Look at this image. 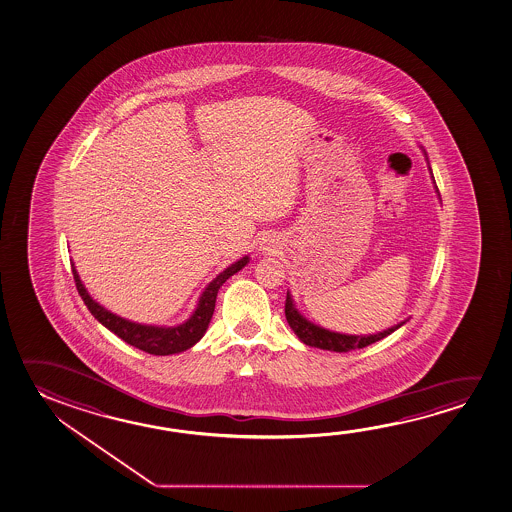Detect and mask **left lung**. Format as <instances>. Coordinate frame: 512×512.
I'll return each mask as SVG.
<instances>
[{
  "instance_id": "left-lung-1",
  "label": "left lung",
  "mask_w": 512,
  "mask_h": 512,
  "mask_svg": "<svg viewBox=\"0 0 512 512\" xmlns=\"http://www.w3.org/2000/svg\"><path fill=\"white\" fill-rule=\"evenodd\" d=\"M434 179V176H432ZM434 188H436V194H438V187H436V181H434ZM441 199V197H439ZM284 315L288 320V325L292 327L293 333L297 334V338L306 343L309 347H317V349L331 350V352H349V350L363 349L372 345L375 341L386 338L388 334L395 333L398 327L406 324L407 320L400 322V324L393 325L386 331L375 334H341L324 329L320 325L309 322L308 318L304 317L299 313V309L293 302L292 295L290 292L286 293V304H284Z\"/></svg>"
}]
</instances>
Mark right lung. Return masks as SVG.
I'll list each match as a JSON object with an SVG mask.
<instances>
[{
	"label": "right lung",
	"mask_w": 512,
	"mask_h": 512,
	"mask_svg": "<svg viewBox=\"0 0 512 512\" xmlns=\"http://www.w3.org/2000/svg\"><path fill=\"white\" fill-rule=\"evenodd\" d=\"M247 263H249V256H244L242 260L235 261L226 270H222L219 276L204 288V292L201 293L199 302H197V308L187 322L172 325V327L138 324V322H131V320L115 315L90 297V293L83 286L82 279L78 276L74 265L73 276L85 306L89 308L94 317L98 318V322L105 325L108 331H112L121 340L137 347L138 350H144L147 354L169 356V354H178V352L194 347L195 343L203 338L208 325H210L211 317H213V311H215V301H217L220 286L226 283L233 274L240 272Z\"/></svg>",
	"instance_id": "obj_1"
}]
</instances>
